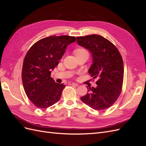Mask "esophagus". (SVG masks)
<instances>
[{"label":"esophagus","instance_id":"34e87169","mask_svg":"<svg viewBox=\"0 0 146 146\" xmlns=\"http://www.w3.org/2000/svg\"><path fill=\"white\" fill-rule=\"evenodd\" d=\"M68 85H74V86H78V84L77 83H74V82H69L68 83Z\"/></svg>","mask_w":146,"mask_h":146}]
</instances>
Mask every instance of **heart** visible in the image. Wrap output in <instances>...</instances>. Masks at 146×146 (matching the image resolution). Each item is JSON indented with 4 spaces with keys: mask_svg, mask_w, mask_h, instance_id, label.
<instances>
[{
    "mask_svg": "<svg viewBox=\"0 0 146 146\" xmlns=\"http://www.w3.org/2000/svg\"><path fill=\"white\" fill-rule=\"evenodd\" d=\"M86 50L84 49V48H77V49H76V50L74 51L75 52V54L76 55H77V54H82V53L83 52H86Z\"/></svg>",
    "mask_w": 146,
    "mask_h": 146,
    "instance_id": "obj_1",
    "label": "heart"
}]
</instances>
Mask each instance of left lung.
Here are the masks:
<instances>
[{"mask_svg": "<svg viewBox=\"0 0 146 146\" xmlns=\"http://www.w3.org/2000/svg\"><path fill=\"white\" fill-rule=\"evenodd\" d=\"M77 42L89 50L92 64L88 73L98 77L96 87L88 88V93L80 98L86 105L96 110L107 109L115 102L121 94L123 64L116 47L98 35L77 37Z\"/></svg>", "mask_w": 146, "mask_h": 146, "instance_id": "left-lung-1", "label": "left lung"}]
</instances>
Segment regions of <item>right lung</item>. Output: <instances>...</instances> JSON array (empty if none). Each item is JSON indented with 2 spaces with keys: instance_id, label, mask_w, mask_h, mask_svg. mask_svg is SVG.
<instances>
[{
  "instance_id": "add662e5",
  "label": "right lung",
  "mask_w": 146,
  "mask_h": 146,
  "mask_svg": "<svg viewBox=\"0 0 146 146\" xmlns=\"http://www.w3.org/2000/svg\"><path fill=\"white\" fill-rule=\"evenodd\" d=\"M74 36H50L40 39L30 47L24 60L22 80L26 95L41 108L58 102L65 86L50 77L67 46L76 41Z\"/></svg>"
}]
</instances>
